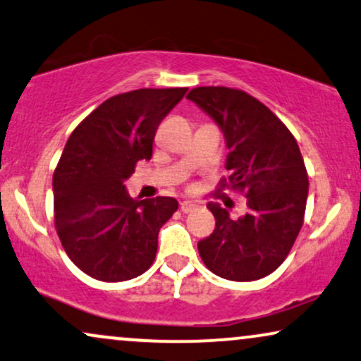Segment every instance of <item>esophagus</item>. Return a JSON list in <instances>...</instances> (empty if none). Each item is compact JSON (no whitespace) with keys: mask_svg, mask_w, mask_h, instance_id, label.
<instances>
[{"mask_svg":"<svg viewBox=\"0 0 361 361\" xmlns=\"http://www.w3.org/2000/svg\"><path fill=\"white\" fill-rule=\"evenodd\" d=\"M195 207H197V203H195V202H190V200H185V202H181V203H180L181 212H185V214H188V212H192Z\"/></svg>","mask_w":361,"mask_h":361,"instance_id":"obj_1","label":"esophagus"}]
</instances>
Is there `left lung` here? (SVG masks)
Instances as JSON below:
<instances>
[{"label":"left lung","mask_w":361,"mask_h":361,"mask_svg":"<svg viewBox=\"0 0 361 361\" xmlns=\"http://www.w3.org/2000/svg\"><path fill=\"white\" fill-rule=\"evenodd\" d=\"M186 97L224 133L230 176L220 188L245 192L247 212L230 219L208 203L215 230L198 242L205 266L230 281H255L288 257L305 219L307 173L293 134L269 107L244 90L197 87Z\"/></svg>","instance_id":"left-lung-1"}]
</instances>
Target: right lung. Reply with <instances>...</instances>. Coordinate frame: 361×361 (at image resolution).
<instances>
[{
  "instance_id": "right-lung-1",
  "label": "right lung",
  "mask_w": 361,
  "mask_h": 361,
  "mask_svg": "<svg viewBox=\"0 0 361 361\" xmlns=\"http://www.w3.org/2000/svg\"><path fill=\"white\" fill-rule=\"evenodd\" d=\"M186 89H137L114 95L73 129L54 173L55 228L80 271L106 282L151 267L158 233L178 210L171 197L137 200L124 181L151 159L156 129Z\"/></svg>"
}]
</instances>
